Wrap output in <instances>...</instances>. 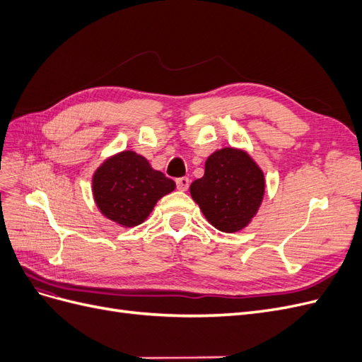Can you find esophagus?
Instances as JSON below:
<instances>
[{
	"label": "esophagus",
	"mask_w": 362,
	"mask_h": 362,
	"mask_svg": "<svg viewBox=\"0 0 362 362\" xmlns=\"http://www.w3.org/2000/svg\"><path fill=\"white\" fill-rule=\"evenodd\" d=\"M189 184H190V180L187 178V177H182V178H178L177 180V187H178V190H181V192H185L189 189Z\"/></svg>",
	"instance_id": "34e87169"
}]
</instances>
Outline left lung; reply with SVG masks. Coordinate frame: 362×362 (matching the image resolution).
Instances as JSON below:
<instances>
[{"mask_svg": "<svg viewBox=\"0 0 362 362\" xmlns=\"http://www.w3.org/2000/svg\"><path fill=\"white\" fill-rule=\"evenodd\" d=\"M266 192L264 172L245 149L226 146L205 161L204 177L190 185L193 201L216 229H245L259 210Z\"/></svg>", "mask_w": 362, "mask_h": 362, "instance_id": "left-lung-1", "label": "left lung"}]
</instances>
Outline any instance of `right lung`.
<instances>
[{"label":"right lung","mask_w":362,"mask_h":362,"mask_svg":"<svg viewBox=\"0 0 362 362\" xmlns=\"http://www.w3.org/2000/svg\"><path fill=\"white\" fill-rule=\"evenodd\" d=\"M175 182L134 151L103 161L92 177L93 199L104 217L122 228L145 222L156 204L175 190Z\"/></svg>","instance_id":"1"}]
</instances>
